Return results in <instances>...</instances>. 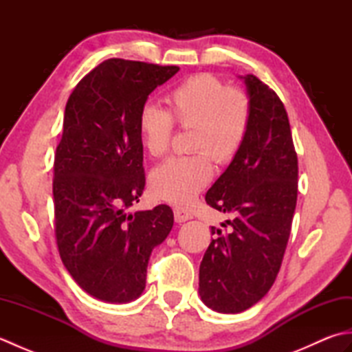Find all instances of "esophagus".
I'll return each instance as SVG.
<instances>
[{
  "mask_svg": "<svg viewBox=\"0 0 352 352\" xmlns=\"http://www.w3.org/2000/svg\"><path fill=\"white\" fill-rule=\"evenodd\" d=\"M174 218H175V221H177L178 223H182V222H186V221L192 219L193 216H192V212L189 210V208L178 206V207L174 208Z\"/></svg>",
  "mask_w": 352,
  "mask_h": 352,
  "instance_id": "1",
  "label": "esophagus"
}]
</instances>
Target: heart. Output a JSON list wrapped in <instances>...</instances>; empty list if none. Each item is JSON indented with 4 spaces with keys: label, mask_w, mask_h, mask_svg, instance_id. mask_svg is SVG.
<instances>
[{
    "label": "heart",
    "mask_w": 352,
    "mask_h": 352,
    "mask_svg": "<svg viewBox=\"0 0 352 352\" xmlns=\"http://www.w3.org/2000/svg\"><path fill=\"white\" fill-rule=\"evenodd\" d=\"M166 104L168 110L145 104L138 126L142 146L153 157L168 153L172 124L192 130L189 149L195 153L170 157L149 175V188L157 198L184 204L212 182L213 160L227 164L241 151L250 129L251 104L242 91L228 89L208 72L182 81L168 94Z\"/></svg>",
    "instance_id": "obj_1"
}]
</instances>
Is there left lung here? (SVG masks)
<instances>
[{
	"mask_svg": "<svg viewBox=\"0 0 352 352\" xmlns=\"http://www.w3.org/2000/svg\"><path fill=\"white\" fill-rule=\"evenodd\" d=\"M251 104L246 139L234 160L208 189V206L233 213L212 227L199 265V296L208 309L241 313L263 298L278 275L298 197V157L287 111L256 76L241 77Z\"/></svg>",
	"mask_w": 352,
	"mask_h": 352,
	"instance_id": "obj_1",
	"label": "left lung"
}]
</instances>
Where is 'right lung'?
<instances>
[{"label":"right lung","mask_w":352,"mask_h":352,"mask_svg":"<svg viewBox=\"0 0 352 352\" xmlns=\"http://www.w3.org/2000/svg\"><path fill=\"white\" fill-rule=\"evenodd\" d=\"M178 66L109 58L80 80L65 109L54 157L56 241L86 294L125 304L142 295L154 246L168 237L166 204L129 213L145 188L139 113Z\"/></svg>","instance_id":"obj_1"}]
</instances>
